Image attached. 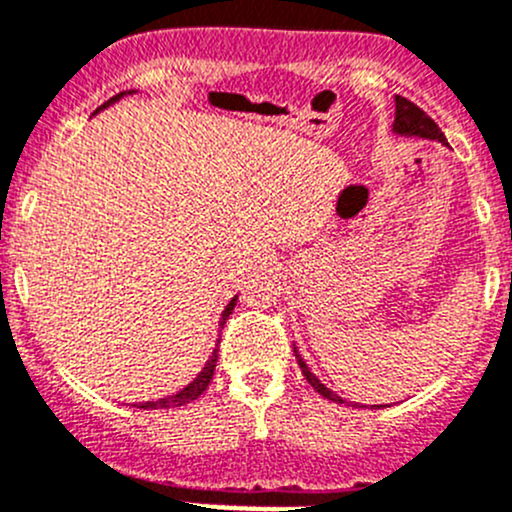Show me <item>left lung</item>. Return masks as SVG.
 Wrapping results in <instances>:
<instances>
[{
	"label": "left lung",
	"instance_id": "obj_1",
	"mask_svg": "<svg viewBox=\"0 0 512 512\" xmlns=\"http://www.w3.org/2000/svg\"><path fill=\"white\" fill-rule=\"evenodd\" d=\"M392 132L400 134V137H417V139H432V142H441L446 144V137L444 132H441L437 122L432 120V117L427 115L424 110H419L414 102H410L407 98H400V95H395V122H392ZM294 355H297V363L301 368V373H304V378L309 380V385L314 387L316 392H319L321 397H326V400L336 402V405H351V407H360L358 402H348L343 400L341 395H336V392L331 390V387H326L321 383L319 378H316L314 373L309 370V365H306V360L301 358L297 348H294ZM375 410H380V407L385 405H373Z\"/></svg>",
	"mask_w": 512,
	"mask_h": 512
}]
</instances>
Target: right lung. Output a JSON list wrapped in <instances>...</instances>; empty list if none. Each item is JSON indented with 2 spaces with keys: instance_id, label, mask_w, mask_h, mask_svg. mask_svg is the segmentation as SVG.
I'll use <instances>...</instances> for the list:
<instances>
[{
  "instance_id": "add662e5",
  "label": "right lung",
  "mask_w": 512,
  "mask_h": 512,
  "mask_svg": "<svg viewBox=\"0 0 512 512\" xmlns=\"http://www.w3.org/2000/svg\"><path fill=\"white\" fill-rule=\"evenodd\" d=\"M134 90H127V93H120V95H115V98H110L105 102V105H100L98 110H95V115H98L100 110H105V107H110L112 102H117L120 98H125V95H132ZM235 301H238V297H233L230 299V304L225 306L223 309V314H220V326L225 324V319H228L230 314H233V309H235ZM218 343H220V338H218ZM218 343H215V348H213V353H211V358L206 360V365H203V370L201 373L196 375V378L191 380V383H188L186 387H181L179 392H174V395H166V397H161V400H149V402H139V405H132V407H139V410H169V407H184V405H188V402H193V400H198V397L203 395V390H206L208 385H211V380H213V370H215V363H218Z\"/></svg>"
}]
</instances>
